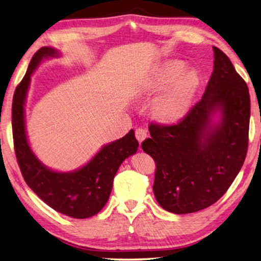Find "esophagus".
<instances>
[{"label": "esophagus", "instance_id": "34e87169", "mask_svg": "<svg viewBox=\"0 0 261 261\" xmlns=\"http://www.w3.org/2000/svg\"><path fill=\"white\" fill-rule=\"evenodd\" d=\"M135 136L137 141H139L140 143H142V141L146 137V130L144 128H142V127H139V128L135 129Z\"/></svg>", "mask_w": 261, "mask_h": 261}]
</instances>
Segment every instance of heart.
I'll list each match as a JSON object with an SVG mask.
<instances>
[{
  "label": "heart",
  "instance_id": "heart-1",
  "mask_svg": "<svg viewBox=\"0 0 261 261\" xmlns=\"http://www.w3.org/2000/svg\"><path fill=\"white\" fill-rule=\"evenodd\" d=\"M185 70L183 62L167 61L147 84L150 93H160L170 88L154 106L155 114L162 119L171 120L183 116L193 101L200 80L195 71L185 72Z\"/></svg>",
  "mask_w": 261,
  "mask_h": 261
}]
</instances>
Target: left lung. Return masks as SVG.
<instances>
[{"instance_id": "1", "label": "left lung", "mask_w": 261, "mask_h": 261, "mask_svg": "<svg viewBox=\"0 0 261 261\" xmlns=\"http://www.w3.org/2000/svg\"><path fill=\"white\" fill-rule=\"evenodd\" d=\"M213 48L214 72L201 100L174 124L151 122V137L142 142L155 162V199L173 214L195 213L217 202L247 156L249 88L228 57ZM218 107L222 122L207 132L211 112Z\"/></svg>"}]
</instances>
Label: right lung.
Segmentation results:
<instances>
[{
    "mask_svg": "<svg viewBox=\"0 0 261 261\" xmlns=\"http://www.w3.org/2000/svg\"><path fill=\"white\" fill-rule=\"evenodd\" d=\"M57 56L52 47L34 54L26 75L19 83L12 101V135L14 152L22 177L39 199L58 213L73 218H88L100 213L111 193L114 177L121 162L139 147L134 130L103 146L86 166L73 173H57L43 166L28 145L24 132L23 105L31 75L44 58Z\"/></svg>",
    "mask_w": 261,
    "mask_h": 261,
    "instance_id": "1",
    "label": "right lung"
}]
</instances>
